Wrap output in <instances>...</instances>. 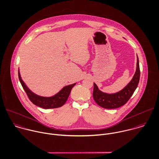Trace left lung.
Masks as SVG:
<instances>
[{"label":"left lung","instance_id":"left-lung-1","mask_svg":"<svg viewBox=\"0 0 159 159\" xmlns=\"http://www.w3.org/2000/svg\"><path fill=\"white\" fill-rule=\"evenodd\" d=\"M140 79L139 59L137 56V67L131 82L121 91L113 94H108L100 91L94 83L93 97L95 102L101 107L107 109L119 108L127 103L136 89Z\"/></svg>","mask_w":159,"mask_h":159}]
</instances>
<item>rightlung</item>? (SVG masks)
I'll use <instances>...</instances> for the list:
<instances>
[{"instance_id":"obj_1","label":"right lung","mask_w":159,"mask_h":159,"mask_svg":"<svg viewBox=\"0 0 159 159\" xmlns=\"http://www.w3.org/2000/svg\"><path fill=\"white\" fill-rule=\"evenodd\" d=\"M18 78L24 90L26 93V95L30 101L34 105L44 109L56 108L64 105L70 95L72 87L76 84V83H75L64 87L61 91H59L57 94L52 97H44L36 95L26 87V85L21 78L19 70Z\"/></svg>"}]
</instances>
